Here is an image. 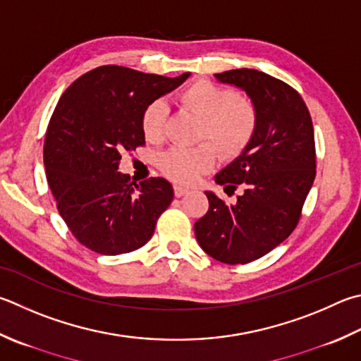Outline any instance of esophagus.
<instances>
[{"label":"esophagus","mask_w":361,"mask_h":361,"mask_svg":"<svg viewBox=\"0 0 361 361\" xmlns=\"http://www.w3.org/2000/svg\"><path fill=\"white\" fill-rule=\"evenodd\" d=\"M189 191V189H186V188H183V186H173V192H175V197H181V195H185L186 192Z\"/></svg>","instance_id":"obj_1"}]
</instances>
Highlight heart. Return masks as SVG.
Wrapping results in <instances>:
<instances>
[{"label":"heart","instance_id":"obj_1","mask_svg":"<svg viewBox=\"0 0 361 361\" xmlns=\"http://www.w3.org/2000/svg\"><path fill=\"white\" fill-rule=\"evenodd\" d=\"M178 99L183 109L200 120L197 140L213 142L224 159H235L252 142L259 126L257 107L233 88L200 78L188 85ZM167 115L169 109L161 99L153 101L143 110L142 130L147 140L153 143L164 140ZM212 146L200 143L194 148H170L159 156L158 166L169 180L192 185L213 170L216 150Z\"/></svg>","mask_w":361,"mask_h":361}]
</instances>
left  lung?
<instances>
[{
  "label": "left lung",
  "mask_w": 361,
  "mask_h": 361,
  "mask_svg": "<svg viewBox=\"0 0 361 361\" xmlns=\"http://www.w3.org/2000/svg\"><path fill=\"white\" fill-rule=\"evenodd\" d=\"M222 83L245 90L259 112L249 147L214 176L237 202L213 192L208 212L194 224L200 247L228 265L264 257L289 237L301 218L316 178V142L303 97L290 85L255 69L216 74Z\"/></svg>",
  "instance_id": "obj_1"
}]
</instances>
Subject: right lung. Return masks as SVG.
<instances>
[{
	"label": "right lung",
	"mask_w": 361,
	"mask_h": 361,
	"mask_svg": "<svg viewBox=\"0 0 361 361\" xmlns=\"http://www.w3.org/2000/svg\"><path fill=\"white\" fill-rule=\"evenodd\" d=\"M175 78L107 64L78 77L51 114L44 140L47 183L78 243L97 254L135 251L173 200L161 176L135 185L118 172L121 153L145 145L142 114L175 90Z\"/></svg>",
	"instance_id": "right-lung-1"
}]
</instances>
